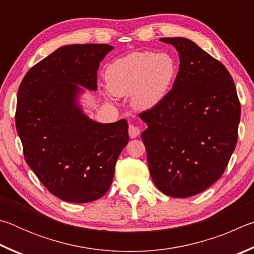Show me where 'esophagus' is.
I'll return each instance as SVG.
<instances>
[{"label": "esophagus", "instance_id": "34e87169", "mask_svg": "<svg viewBox=\"0 0 254 254\" xmlns=\"http://www.w3.org/2000/svg\"><path fill=\"white\" fill-rule=\"evenodd\" d=\"M128 134H129L130 138H136V137H138L140 134V129L138 127L134 126V125H130L129 128H128Z\"/></svg>", "mask_w": 254, "mask_h": 254}]
</instances>
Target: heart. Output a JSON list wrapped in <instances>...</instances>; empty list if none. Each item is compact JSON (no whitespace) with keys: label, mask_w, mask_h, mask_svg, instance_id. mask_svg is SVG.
Segmentation results:
<instances>
[{"label":"heart","mask_w":254,"mask_h":254,"mask_svg":"<svg viewBox=\"0 0 254 254\" xmlns=\"http://www.w3.org/2000/svg\"><path fill=\"white\" fill-rule=\"evenodd\" d=\"M175 74L176 64L167 53L132 52L108 65L106 82L116 96H127L132 92V106L147 110L162 100Z\"/></svg>","instance_id":"b5f03b06"}]
</instances>
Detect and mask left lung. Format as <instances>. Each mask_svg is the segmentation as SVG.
Here are the masks:
<instances>
[{
  "mask_svg": "<svg viewBox=\"0 0 254 254\" xmlns=\"http://www.w3.org/2000/svg\"><path fill=\"white\" fill-rule=\"evenodd\" d=\"M179 51L173 88L139 114L153 182L172 197H190L223 174L238 141L241 106L228 69L196 43L163 38Z\"/></svg>",
  "mask_w": 254,
  "mask_h": 254,
  "instance_id": "left-lung-1",
  "label": "left lung"
}]
</instances>
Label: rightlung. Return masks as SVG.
Segmentation results:
<instances>
[{
  "mask_svg": "<svg viewBox=\"0 0 254 254\" xmlns=\"http://www.w3.org/2000/svg\"><path fill=\"white\" fill-rule=\"evenodd\" d=\"M114 47L71 44L33 65L17 90L16 131L25 162L62 201L88 203L107 193L115 165L129 140L126 119L93 122L77 97L97 89V70Z\"/></svg>",
  "mask_w": 254,
  "mask_h": 254,
  "instance_id": "right-lung-1",
  "label": "right lung"
}]
</instances>
